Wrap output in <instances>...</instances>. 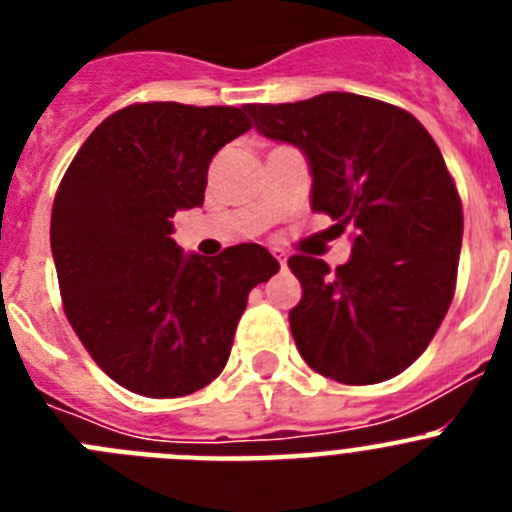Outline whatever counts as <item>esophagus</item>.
Listing matches in <instances>:
<instances>
[{"mask_svg":"<svg viewBox=\"0 0 512 512\" xmlns=\"http://www.w3.org/2000/svg\"><path fill=\"white\" fill-rule=\"evenodd\" d=\"M271 256H274V259H277L282 266L287 264V253H284L282 248H271Z\"/></svg>","mask_w":512,"mask_h":512,"instance_id":"1","label":"esophagus"}]
</instances>
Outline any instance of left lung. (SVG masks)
<instances>
[{"label":"left lung","instance_id":"8db88e82","mask_svg":"<svg viewBox=\"0 0 512 512\" xmlns=\"http://www.w3.org/2000/svg\"><path fill=\"white\" fill-rule=\"evenodd\" d=\"M246 112L264 138L305 153L310 207L354 238L336 271L315 256L287 261L302 284L289 310L297 351L341 384L397 377L454 300L464 215L436 140L410 112L348 92Z\"/></svg>","mask_w":512,"mask_h":512}]
</instances>
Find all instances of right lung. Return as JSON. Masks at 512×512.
<instances>
[{
	"mask_svg": "<svg viewBox=\"0 0 512 512\" xmlns=\"http://www.w3.org/2000/svg\"><path fill=\"white\" fill-rule=\"evenodd\" d=\"M246 107L130 104L94 128L58 187L51 251L63 310L107 377L146 397L202 390L228 364L248 292L279 271L259 243L205 259L171 238Z\"/></svg>",
	"mask_w": 512,
	"mask_h": 512,
	"instance_id": "add662e5",
	"label": "right lung"
}]
</instances>
